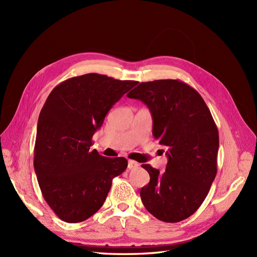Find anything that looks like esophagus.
I'll return each mask as SVG.
<instances>
[{
  "instance_id": "esophagus-1",
  "label": "esophagus",
  "mask_w": 257,
  "mask_h": 257,
  "mask_svg": "<svg viewBox=\"0 0 257 257\" xmlns=\"http://www.w3.org/2000/svg\"><path fill=\"white\" fill-rule=\"evenodd\" d=\"M127 166H128L130 169H134V168L138 167V163L133 161V160H128V165Z\"/></svg>"
}]
</instances>
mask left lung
<instances>
[{
  "instance_id": "obj_1",
  "label": "left lung",
  "mask_w": 257,
  "mask_h": 257,
  "mask_svg": "<svg viewBox=\"0 0 257 257\" xmlns=\"http://www.w3.org/2000/svg\"><path fill=\"white\" fill-rule=\"evenodd\" d=\"M127 97L149 108L152 133L167 149L166 170L142 165L150 182L141 190L146 209L157 219L177 223L203 204L216 175L219 132L199 93L176 79L139 83Z\"/></svg>"
}]
</instances>
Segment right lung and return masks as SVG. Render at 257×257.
I'll use <instances>...</instances> for the list:
<instances>
[{
    "mask_svg": "<svg viewBox=\"0 0 257 257\" xmlns=\"http://www.w3.org/2000/svg\"><path fill=\"white\" fill-rule=\"evenodd\" d=\"M137 81L95 73L58 84L38 116L34 169L43 196L62 221H85L103 206L125 158H105L92 137L110 108Z\"/></svg>",
    "mask_w": 257,
    "mask_h": 257,
    "instance_id": "add662e5",
    "label": "right lung"
}]
</instances>
